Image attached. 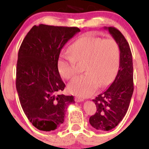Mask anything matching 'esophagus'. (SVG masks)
I'll return each mask as SVG.
<instances>
[{
	"instance_id": "34e87169",
	"label": "esophagus",
	"mask_w": 149,
	"mask_h": 149,
	"mask_svg": "<svg viewBox=\"0 0 149 149\" xmlns=\"http://www.w3.org/2000/svg\"><path fill=\"white\" fill-rule=\"evenodd\" d=\"M83 100H83V98H82V97H75V101H76V102H83Z\"/></svg>"
}]
</instances>
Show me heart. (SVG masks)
<instances>
[{"label": "heart", "instance_id": "b5f03b06", "mask_svg": "<svg viewBox=\"0 0 149 149\" xmlns=\"http://www.w3.org/2000/svg\"><path fill=\"white\" fill-rule=\"evenodd\" d=\"M69 54H61L58 70L65 79L76 75V61H85V73L77 76L68 85L70 92L82 97L92 95L100 85L104 88L113 80L120 64V50L113 38L84 36L70 46Z\"/></svg>", "mask_w": 149, "mask_h": 149}]
</instances>
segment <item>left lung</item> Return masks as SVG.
<instances>
[{
    "instance_id": "obj_1",
    "label": "left lung",
    "mask_w": 149,
    "mask_h": 149,
    "mask_svg": "<svg viewBox=\"0 0 149 149\" xmlns=\"http://www.w3.org/2000/svg\"><path fill=\"white\" fill-rule=\"evenodd\" d=\"M117 41L120 50L119 70L112 84L92 100L97 112L90 118V123L100 131H109L122 120L129 107L133 91L132 55L124 36L114 27H104Z\"/></svg>"
}]
</instances>
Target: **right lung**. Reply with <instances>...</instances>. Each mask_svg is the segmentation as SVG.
<instances>
[{
	"label": "right lung",
	"instance_id": "obj_1",
	"mask_svg": "<svg viewBox=\"0 0 149 149\" xmlns=\"http://www.w3.org/2000/svg\"><path fill=\"white\" fill-rule=\"evenodd\" d=\"M80 30L77 27L33 26L22 42L17 63L16 88L20 104L39 130L53 131L64 121L73 96L59 92L65 84L58 70V59L65 44Z\"/></svg>",
	"mask_w": 149,
	"mask_h": 149
}]
</instances>
